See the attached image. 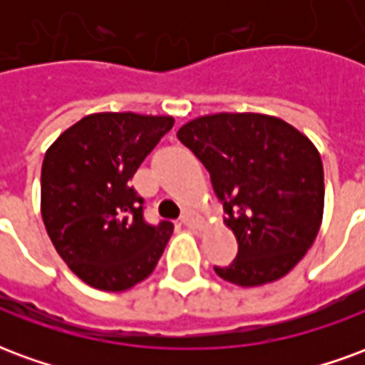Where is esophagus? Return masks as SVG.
Masks as SVG:
<instances>
[{"label": "esophagus", "instance_id": "obj_1", "mask_svg": "<svg viewBox=\"0 0 365 365\" xmlns=\"http://www.w3.org/2000/svg\"><path fill=\"white\" fill-rule=\"evenodd\" d=\"M182 222H183V225H185V227H197V225H199L197 215L193 213L191 209H187V211H183Z\"/></svg>", "mask_w": 365, "mask_h": 365}]
</instances>
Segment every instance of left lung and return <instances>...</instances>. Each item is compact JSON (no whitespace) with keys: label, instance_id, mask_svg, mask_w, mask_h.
I'll list each match as a JSON object with an SVG mask.
<instances>
[{"label":"left lung","instance_id":"8db88e82","mask_svg":"<svg viewBox=\"0 0 365 365\" xmlns=\"http://www.w3.org/2000/svg\"><path fill=\"white\" fill-rule=\"evenodd\" d=\"M207 168L238 254L215 272L256 287L297 266L321 229L324 172L314 144L289 123L262 113H217L178 130Z\"/></svg>","mask_w":365,"mask_h":365}]
</instances>
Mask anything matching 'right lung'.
<instances>
[{"instance_id": "1", "label": "right lung", "mask_w": 365, "mask_h": 365, "mask_svg": "<svg viewBox=\"0 0 365 365\" xmlns=\"http://www.w3.org/2000/svg\"><path fill=\"white\" fill-rule=\"evenodd\" d=\"M174 117L93 113L44 154L41 213L52 245L82 282L125 291L154 272L174 225L144 221L133 175Z\"/></svg>"}]
</instances>
